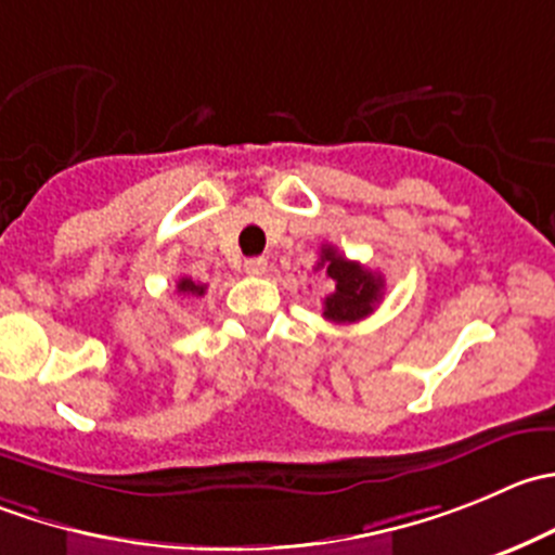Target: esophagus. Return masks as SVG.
Wrapping results in <instances>:
<instances>
[{"instance_id":"esophagus-1","label":"esophagus","mask_w":555,"mask_h":555,"mask_svg":"<svg viewBox=\"0 0 555 555\" xmlns=\"http://www.w3.org/2000/svg\"><path fill=\"white\" fill-rule=\"evenodd\" d=\"M246 273H251V276H262V273L268 271V260L266 257H249V260L244 262Z\"/></svg>"}]
</instances>
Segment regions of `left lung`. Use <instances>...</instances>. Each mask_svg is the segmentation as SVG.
<instances>
[{
    "label": "left lung",
    "instance_id": "obj_1",
    "mask_svg": "<svg viewBox=\"0 0 555 555\" xmlns=\"http://www.w3.org/2000/svg\"><path fill=\"white\" fill-rule=\"evenodd\" d=\"M325 271V279L333 282V293L325 295V309L322 317L331 322H358L374 311L379 304L385 279L379 273L369 271L360 262L347 260L338 255L333 246H322L317 271Z\"/></svg>",
    "mask_w": 555,
    "mask_h": 555
}]
</instances>
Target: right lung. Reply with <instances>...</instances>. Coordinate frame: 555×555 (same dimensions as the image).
<instances>
[{
    "label": "right lung",
    "mask_w": 555,
    "mask_h": 555,
    "mask_svg": "<svg viewBox=\"0 0 555 555\" xmlns=\"http://www.w3.org/2000/svg\"><path fill=\"white\" fill-rule=\"evenodd\" d=\"M176 289H179V295H192V298H203V295H206V284L192 282L190 276H181Z\"/></svg>",
    "instance_id": "1"
}]
</instances>
